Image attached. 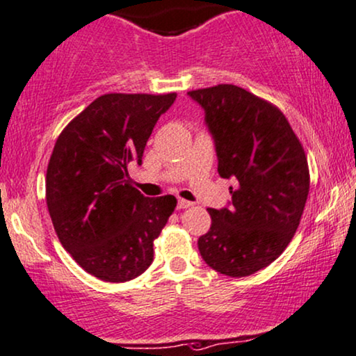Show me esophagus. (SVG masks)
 I'll list each match as a JSON object with an SVG mask.
<instances>
[{"label":"esophagus","mask_w":356,"mask_h":356,"mask_svg":"<svg viewBox=\"0 0 356 356\" xmlns=\"http://www.w3.org/2000/svg\"><path fill=\"white\" fill-rule=\"evenodd\" d=\"M188 207H192V202L184 200V199H179V202H177V209H179V210H181V209H188Z\"/></svg>","instance_id":"obj_1"}]
</instances>
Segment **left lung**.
Listing matches in <instances>:
<instances>
[{
  "mask_svg": "<svg viewBox=\"0 0 356 356\" xmlns=\"http://www.w3.org/2000/svg\"><path fill=\"white\" fill-rule=\"evenodd\" d=\"M187 95L205 111L220 177L235 179L230 205L209 209L211 227L199 251L220 274L250 276L279 258L298 230L307 157L286 116L245 88L222 83Z\"/></svg>",
  "mask_w": 356,
  "mask_h": 356,
  "instance_id": "1",
  "label": "left lung"
}]
</instances>
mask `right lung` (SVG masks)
Returning <instances> with one entry per match:
<instances>
[{
    "label": "right lung",
    "mask_w": 356,
    "mask_h": 356,
    "mask_svg": "<svg viewBox=\"0 0 356 356\" xmlns=\"http://www.w3.org/2000/svg\"><path fill=\"white\" fill-rule=\"evenodd\" d=\"M175 93L98 97L57 138L46 175V199L62 246L102 281H131L151 266L152 243L177 205L149 199L128 181L143 163L152 129Z\"/></svg>",
    "instance_id": "add662e5"
}]
</instances>
